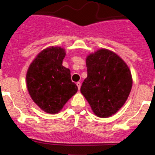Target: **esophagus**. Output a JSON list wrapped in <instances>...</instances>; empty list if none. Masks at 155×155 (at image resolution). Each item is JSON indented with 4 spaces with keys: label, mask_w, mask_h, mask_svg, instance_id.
I'll list each match as a JSON object with an SVG mask.
<instances>
[{
    "label": "esophagus",
    "mask_w": 155,
    "mask_h": 155,
    "mask_svg": "<svg viewBox=\"0 0 155 155\" xmlns=\"http://www.w3.org/2000/svg\"><path fill=\"white\" fill-rule=\"evenodd\" d=\"M81 85V82H77V86H78V90H80Z\"/></svg>",
    "instance_id": "obj_1"
}]
</instances>
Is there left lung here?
<instances>
[{
  "label": "left lung",
  "mask_w": 155,
  "mask_h": 155,
  "mask_svg": "<svg viewBox=\"0 0 155 155\" xmlns=\"http://www.w3.org/2000/svg\"><path fill=\"white\" fill-rule=\"evenodd\" d=\"M87 77L81 92L93 113L106 118L120 109L132 88L130 71L116 53L100 49L86 58Z\"/></svg>",
  "instance_id": "1"
}]
</instances>
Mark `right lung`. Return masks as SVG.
<instances>
[{"instance_id":"add662e5","label":"right lung","mask_w":155,"mask_h":155,"mask_svg":"<svg viewBox=\"0 0 155 155\" xmlns=\"http://www.w3.org/2000/svg\"><path fill=\"white\" fill-rule=\"evenodd\" d=\"M65 55L61 47L46 48L34 59L27 71V87L31 99L50 114L59 113L78 91L71 71L62 65Z\"/></svg>"}]
</instances>
